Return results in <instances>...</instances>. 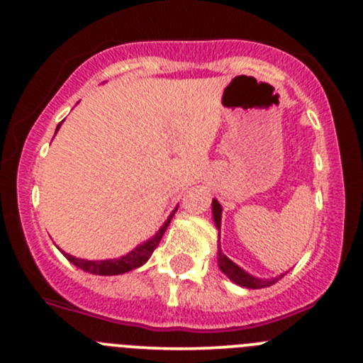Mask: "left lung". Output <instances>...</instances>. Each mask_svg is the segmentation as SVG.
I'll list each match as a JSON object with an SVG mask.
<instances>
[{
	"label": "left lung",
	"instance_id": "1",
	"mask_svg": "<svg viewBox=\"0 0 363 363\" xmlns=\"http://www.w3.org/2000/svg\"><path fill=\"white\" fill-rule=\"evenodd\" d=\"M211 211H213V220H215L216 228L220 230V225H222V205H220L216 199H213V203H211ZM218 268L222 269V273L227 274L232 281L240 286H245V289H266V286L274 285V283L283 277L281 274L280 278H269V280H261V278L252 277V274L244 272L242 268H239L234 261L228 259V257L222 252V249H220V244H218Z\"/></svg>",
	"mask_w": 363,
	"mask_h": 363
}]
</instances>
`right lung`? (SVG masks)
<instances>
[{
	"instance_id": "obj_1",
	"label": "right lung",
	"mask_w": 363,
	"mask_h": 363,
	"mask_svg": "<svg viewBox=\"0 0 363 363\" xmlns=\"http://www.w3.org/2000/svg\"><path fill=\"white\" fill-rule=\"evenodd\" d=\"M61 123L57 124L56 131L60 129ZM177 211L176 210L172 211V213L169 215V218L165 220V223L162 225L160 230L157 232L155 235L152 237V239H148L147 242H143L138 247L133 249L131 252H128L126 256L123 257H118V259H106V261H89V259H80V257H74L72 254H66L62 252L66 256V259L69 262H73L74 266H78V268L83 269V272L86 273H91V274H101V277H112V274H123V273H128L131 272V269H136L140 268L141 264H145L150 259V256H152V252L155 251L158 242L162 240V235H164V232L167 230L170 220H172L174 213Z\"/></svg>"
}]
</instances>
